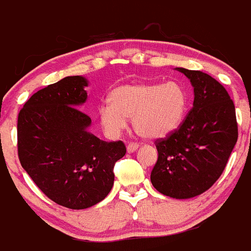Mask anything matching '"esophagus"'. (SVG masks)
<instances>
[{"label": "esophagus", "instance_id": "obj_1", "mask_svg": "<svg viewBox=\"0 0 251 251\" xmlns=\"http://www.w3.org/2000/svg\"><path fill=\"white\" fill-rule=\"evenodd\" d=\"M138 148V145L137 143H133V142H130L127 145V152L128 153H132V152H135L136 150H137Z\"/></svg>", "mask_w": 251, "mask_h": 251}]
</instances>
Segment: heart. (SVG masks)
<instances>
[{"label":"heart","instance_id":"obj_1","mask_svg":"<svg viewBox=\"0 0 251 251\" xmlns=\"http://www.w3.org/2000/svg\"><path fill=\"white\" fill-rule=\"evenodd\" d=\"M110 105L98 111L99 121L110 137L125 130L126 119H132L136 132L146 138L169 135L181 125L187 110V94L175 81L165 83L124 84L114 89L109 97Z\"/></svg>","mask_w":251,"mask_h":251}]
</instances>
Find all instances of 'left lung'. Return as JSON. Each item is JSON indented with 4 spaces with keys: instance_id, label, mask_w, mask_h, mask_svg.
I'll use <instances>...</instances> for the list:
<instances>
[{
    "instance_id": "obj_1",
    "label": "left lung",
    "mask_w": 251,
    "mask_h": 251,
    "mask_svg": "<svg viewBox=\"0 0 251 251\" xmlns=\"http://www.w3.org/2000/svg\"><path fill=\"white\" fill-rule=\"evenodd\" d=\"M194 87V105L181 125L154 141L153 186L173 199L208 190L222 175L238 140L235 106L225 87L202 71L177 69Z\"/></svg>"
}]
</instances>
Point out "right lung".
<instances>
[{
    "instance_id": "add662e5",
    "label": "right lung",
    "mask_w": 251,
    "mask_h": 251,
    "mask_svg": "<svg viewBox=\"0 0 251 251\" xmlns=\"http://www.w3.org/2000/svg\"><path fill=\"white\" fill-rule=\"evenodd\" d=\"M81 76L65 77L34 93L18 114L17 147L22 167L57 205L88 208L108 196L114 167L126 153L123 141L99 140L79 110L87 100Z\"/></svg>"
}]
</instances>
